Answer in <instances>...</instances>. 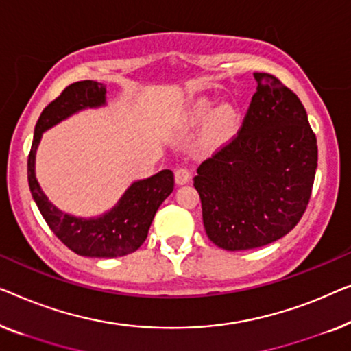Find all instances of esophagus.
Masks as SVG:
<instances>
[{"mask_svg":"<svg viewBox=\"0 0 351 351\" xmlns=\"http://www.w3.org/2000/svg\"><path fill=\"white\" fill-rule=\"evenodd\" d=\"M192 175H194V171L191 169H187V167H180L175 171V180L178 184H186V182H189L192 180Z\"/></svg>","mask_w":351,"mask_h":351,"instance_id":"obj_1","label":"esophagus"}]
</instances>
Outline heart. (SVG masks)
Listing matches in <instances>:
<instances>
[{
    "mask_svg": "<svg viewBox=\"0 0 351 351\" xmlns=\"http://www.w3.org/2000/svg\"><path fill=\"white\" fill-rule=\"evenodd\" d=\"M205 112L206 105H200V108H197V114H205ZM232 122H234V111H232V108L226 106L216 112L213 124L218 132H226L232 125Z\"/></svg>",
    "mask_w": 351,
    "mask_h": 351,
    "instance_id": "heart-1",
    "label": "heart"
}]
</instances>
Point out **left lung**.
<instances>
[{
    "label": "left lung",
    "mask_w": 351,
    "mask_h": 351,
    "mask_svg": "<svg viewBox=\"0 0 351 351\" xmlns=\"http://www.w3.org/2000/svg\"><path fill=\"white\" fill-rule=\"evenodd\" d=\"M254 79L240 130L194 178L206 235L227 251L259 248L293 230L317 171V136L299 97L269 73Z\"/></svg>",
    "instance_id": "obj_1"
}]
</instances>
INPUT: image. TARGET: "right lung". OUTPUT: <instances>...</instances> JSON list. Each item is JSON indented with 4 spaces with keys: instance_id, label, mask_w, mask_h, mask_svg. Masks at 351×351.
I'll use <instances>...</instances> for the list:
<instances>
[{
    "instance_id": "add662e5",
    "label": "right lung",
    "mask_w": 351,
    "mask_h": 351,
    "mask_svg": "<svg viewBox=\"0 0 351 351\" xmlns=\"http://www.w3.org/2000/svg\"><path fill=\"white\" fill-rule=\"evenodd\" d=\"M105 93V86L97 81H79L63 88L39 116L27 164L29 192L49 229L76 254L90 258H117L140 248L145 243L156 211L173 192L175 186L171 170H162L147 180L133 182L117 206L97 219H82L62 213L43 194L34 176V154L43 132L82 108L103 105Z\"/></svg>"
}]
</instances>
